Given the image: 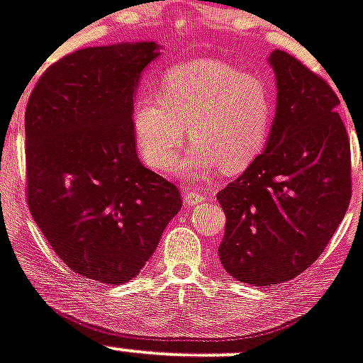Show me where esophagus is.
Instances as JSON below:
<instances>
[{
    "instance_id": "1",
    "label": "esophagus",
    "mask_w": 363,
    "mask_h": 363,
    "mask_svg": "<svg viewBox=\"0 0 363 363\" xmlns=\"http://www.w3.org/2000/svg\"><path fill=\"white\" fill-rule=\"evenodd\" d=\"M206 198H208V196L203 194L201 191H187V192H184V201L187 203V205H198V203L205 201Z\"/></svg>"
}]
</instances>
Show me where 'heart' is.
<instances>
[{
	"mask_svg": "<svg viewBox=\"0 0 363 363\" xmlns=\"http://www.w3.org/2000/svg\"><path fill=\"white\" fill-rule=\"evenodd\" d=\"M271 121L267 85L217 58H196L169 69L158 96L140 94L132 108L137 150L157 171L171 165L189 126L194 143L174 164L182 174L217 167L237 174L247 169L265 147Z\"/></svg>",
	"mask_w": 363,
	"mask_h": 363,
	"instance_id": "b5f03b06",
	"label": "heart"
}]
</instances>
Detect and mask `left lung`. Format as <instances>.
I'll return each instance as SVG.
<instances>
[{"mask_svg": "<svg viewBox=\"0 0 363 363\" xmlns=\"http://www.w3.org/2000/svg\"><path fill=\"white\" fill-rule=\"evenodd\" d=\"M276 113L264 153L217 201L226 213L219 258L257 287L289 281L319 258L351 199L350 139L333 89L281 50L269 55Z\"/></svg>", "mask_w": 363, "mask_h": 363, "instance_id": "left-lung-1", "label": "left lung"}]
</instances>
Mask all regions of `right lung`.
<instances>
[{
    "instance_id": "add662e5",
    "label": "right lung",
    "mask_w": 363,
    "mask_h": 363,
    "mask_svg": "<svg viewBox=\"0 0 363 363\" xmlns=\"http://www.w3.org/2000/svg\"><path fill=\"white\" fill-rule=\"evenodd\" d=\"M157 43L84 48L51 65L24 113L28 206L67 267L123 285L182 208L176 185L140 164L132 108Z\"/></svg>"
}]
</instances>
